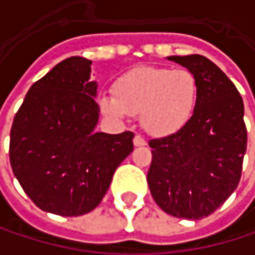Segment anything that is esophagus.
Here are the masks:
<instances>
[{"label":"esophagus","mask_w":255,"mask_h":255,"mask_svg":"<svg viewBox=\"0 0 255 255\" xmlns=\"http://www.w3.org/2000/svg\"><path fill=\"white\" fill-rule=\"evenodd\" d=\"M132 143H134V146H146V140H144V137L143 135H140V134H135L134 135V138H132Z\"/></svg>","instance_id":"obj_1"}]
</instances>
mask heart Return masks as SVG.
<instances>
[{"mask_svg": "<svg viewBox=\"0 0 255 255\" xmlns=\"http://www.w3.org/2000/svg\"><path fill=\"white\" fill-rule=\"evenodd\" d=\"M112 91L99 97L106 117L121 120L140 114L147 132L164 137L190 121L198 100V81L187 69L137 66L117 78Z\"/></svg>", "mask_w": 255, "mask_h": 255, "instance_id": "b5f03b06", "label": "heart"}]
</instances>
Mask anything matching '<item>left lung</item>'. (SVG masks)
Wrapping results in <instances>:
<instances>
[{
    "label": "left lung",
    "instance_id": "1",
    "mask_svg": "<svg viewBox=\"0 0 255 255\" xmlns=\"http://www.w3.org/2000/svg\"><path fill=\"white\" fill-rule=\"evenodd\" d=\"M198 81V100L180 131L149 140L147 183L170 216L198 220L214 213L238 187L247 150L244 102L233 82L199 54L171 56Z\"/></svg>",
    "mask_w": 255,
    "mask_h": 255
}]
</instances>
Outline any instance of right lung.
Here are the masks:
<instances>
[{
	"instance_id": "add662e5",
	"label": "right lung",
	"mask_w": 255,
	"mask_h": 255,
	"mask_svg": "<svg viewBox=\"0 0 255 255\" xmlns=\"http://www.w3.org/2000/svg\"><path fill=\"white\" fill-rule=\"evenodd\" d=\"M90 65L69 57L38 79L10 131V164L25 193L38 208L66 217L100 204L134 147L131 131L94 132L100 108Z\"/></svg>"
}]
</instances>
